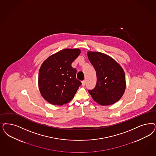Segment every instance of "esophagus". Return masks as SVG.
<instances>
[{
  "label": "esophagus",
  "mask_w": 156,
  "mask_h": 156,
  "mask_svg": "<svg viewBox=\"0 0 156 156\" xmlns=\"http://www.w3.org/2000/svg\"><path fill=\"white\" fill-rule=\"evenodd\" d=\"M85 83H86L85 81H82V86H85Z\"/></svg>",
  "instance_id": "34e87169"
}]
</instances>
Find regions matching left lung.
<instances>
[{
	"label": "left lung",
	"mask_w": 156,
	"mask_h": 156,
	"mask_svg": "<svg viewBox=\"0 0 156 156\" xmlns=\"http://www.w3.org/2000/svg\"><path fill=\"white\" fill-rule=\"evenodd\" d=\"M87 56L97 76L95 87L88 90L93 100L102 105H111L118 101L126 89L123 69L106 54L88 52Z\"/></svg>",
	"instance_id": "left-lung-1"
}]
</instances>
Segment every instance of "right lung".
<instances>
[{
  "mask_svg": "<svg viewBox=\"0 0 156 156\" xmlns=\"http://www.w3.org/2000/svg\"><path fill=\"white\" fill-rule=\"evenodd\" d=\"M80 53L78 49H64L43 62L39 70L38 87L43 98L50 104L62 105L69 102L82 85L76 78V70L71 66Z\"/></svg>",
  "mask_w": 156,
  "mask_h": 156,
  "instance_id": "right-lung-1",
  "label": "right lung"
}]
</instances>
